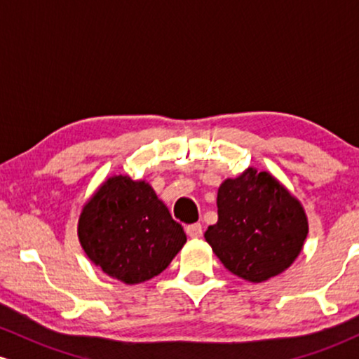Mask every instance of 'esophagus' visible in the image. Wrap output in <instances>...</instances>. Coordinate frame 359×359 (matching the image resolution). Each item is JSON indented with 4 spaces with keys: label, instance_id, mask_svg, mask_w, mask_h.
Returning <instances> with one entry per match:
<instances>
[{
    "label": "esophagus",
    "instance_id": "esophagus-1",
    "mask_svg": "<svg viewBox=\"0 0 359 359\" xmlns=\"http://www.w3.org/2000/svg\"><path fill=\"white\" fill-rule=\"evenodd\" d=\"M187 233L193 237V239H198V237H201V233H203V227H201V224L187 225Z\"/></svg>",
    "mask_w": 359,
    "mask_h": 359
}]
</instances>
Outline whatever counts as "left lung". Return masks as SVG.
I'll return each mask as SVG.
<instances>
[{
  "mask_svg": "<svg viewBox=\"0 0 359 359\" xmlns=\"http://www.w3.org/2000/svg\"><path fill=\"white\" fill-rule=\"evenodd\" d=\"M219 220L205 239L229 271L252 283L280 275L307 239L300 201L266 171L245 169L225 180L217 193Z\"/></svg>",
  "mask_w": 359,
  "mask_h": 359,
  "instance_id": "left-lung-1",
  "label": "left lung"
}]
</instances>
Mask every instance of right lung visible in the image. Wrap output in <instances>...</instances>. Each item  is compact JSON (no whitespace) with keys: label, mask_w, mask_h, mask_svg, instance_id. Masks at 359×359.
Listing matches in <instances>:
<instances>
[{"label":"right lung","mask_w":359,"mask_h":359,"mask_svg":"<svg viewBox=\"0 0 359 359\" xmlns=\"http://www.w3.org/2000/svg\"><path fill=\"white\" fill-rule=\"evenodd\" d=\"M78 236L88 257L127 285L158 276L187 243L183 227L146 181L111 176L79 215Z\"/></svg>","instance_id":"obj_1"}]
</instances>
